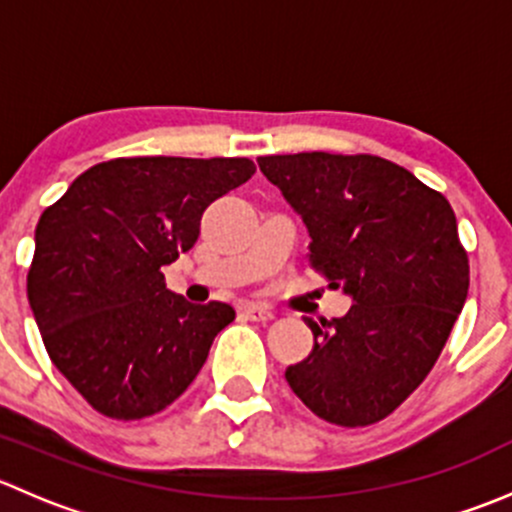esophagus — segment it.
Segmentation results:
<instances>
[{
  "mask_svg": "<svg viewBox=\"0 0 512 512\" xmlns=\"http://www.w3.org/2000/svg\"><path fill=\"white\" fill-rule=\"evenodd\" d=\"M242 312L247 314V319H252V322H272L275 319V314H272V309L262 307V304H245L242 307Z\"/></svg>",
  "mask_w": 512,
  "mask_h": 512,
  "instance_id": "34e87169",
  "label": "esophagus"
}]
</instances>
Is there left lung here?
I'll use <instances>...</instances> for the list:
<instances>
[{
	"label": "left lung",
	"instance_id": "left-lung-1",
	"mask_svg": "<svg viewBox=\"0 0 512 512\" xmlns=\"http://www.w3.org/2000/svg\"><path fill=\"white\" fill-rule=\"evenodd\" d=\"M257 165L307 225L309 265L352 297L344 317L304 319L314 349L285 371L309 411L369 426L433 369L468 297V255L438 190L379 156L294 153Z\"/></svg>",
	"mask_w": 512,
	"mask_h": 512
}]
</instances>
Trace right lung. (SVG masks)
Here are the masks:
<instances>
[{"label":"right lung","instance_id":"obj_1","mask_svg":"<svg viewBox=\"0 0 512 512\" xmlns=\"http://www.w3.org/2000/svg\"><path fill=\"white\" fill-rule=\"evenodd\" d=\"M252 173L250 158H113L41 213L29 307L54 366L98 414L163 411L235 319L230 304L170 292L160 267L195 245L205 208Z\"/></svg>","mask_w":512,"mask_h":512}]
</instances>
